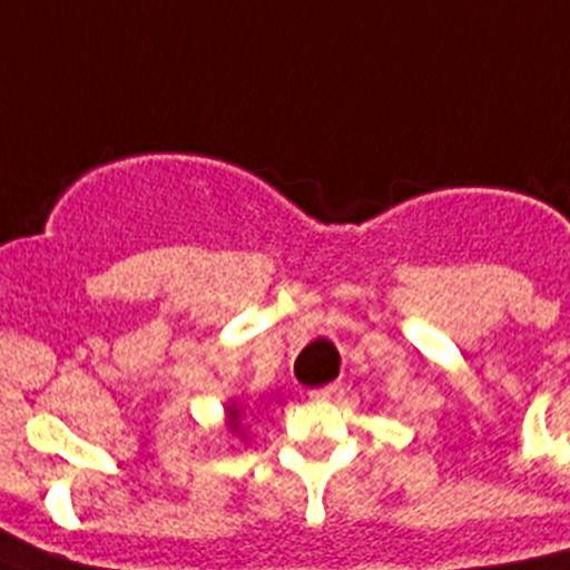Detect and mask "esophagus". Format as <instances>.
<instances>
[{
  "label": "esophagus",
  "instance_id": "esophagus-1",
  "mask_svg": "<svg viewBox=\"0 0 570 570\" xmlns=\"http://www.w3.org/2000/svg\"><path fill=\"white\" fill-rule=\"evenodd\" d=\"M340 391V382H331V385H322V387H314V391H308L311 400H331V396Z\"/></svg>",
  "mask_w": 570,
  "mask_h": 570
}]
</instances>
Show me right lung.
Masks as SVG:
<instances>
[{"mask_svg": "<svg viewBox=\"0 0 570 570\" xmlns=\"http://www.w3.org/2000/svg\"><path fill=\"white\" fill-rule=\"evenodd\" d=\"M228 420H230V428H234V431H239V428H242V407L236 405V402H230V405H228Z\"/></svg>", "mask_w": 570, "mask_h": 570, "instance_id": "add662e5", "label": "right lung"}]
</instances>
